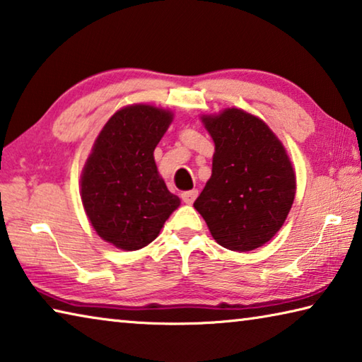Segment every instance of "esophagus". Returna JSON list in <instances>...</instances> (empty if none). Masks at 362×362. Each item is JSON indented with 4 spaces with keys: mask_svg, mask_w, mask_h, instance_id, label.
Instances as JSON below:
<instances>
[{
    "mask_svg": "<svg viewBox=\"0 0 362 362\" xmlns=\"http://www.w3.org/2000/svg\"><path fill=\"white\" fill-rule=\"evenodd\" d=\"M196 198H198V189H189V192L182 193V201L185 204H192Z\"/></svg>",
    "mask_w": 362,
    "mask_h": 362,
    "instance_id": "esophagus-1",
    "label": "esophagus"
}]
</instances>
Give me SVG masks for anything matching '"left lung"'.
<instances>
[{
    "label": "left lung",
    "instance_id": "obj_1",
    "mask_svg": "<svg viewBox=\"0 0 362 362\" xmlns=\"http://www.w3.org/2000/svg\"><path fill=\"white\" fill-rule=\"evenodd\" d=\"M201 119L216 153L194 209L220 246L254 250L276 235L291 211L296 198L291 159L265 122L244 110L226 108Z\"/></svg>",
    "mask_w": 362,
    "mask_h": 362
}]
</instances>
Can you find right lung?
Wrapping results in <instances>:
<instances>
[{
    "mask_svg": "<svg viewBox=\"0 0 362 362\" xmlns=\"http://www.w3.org/2000/svg\"><path fill=\"white\" fill-rule=\"evenodd\" d=\"M170 121L169 110L144 103L121 108L103 126L84 164L86 216L97 235L118 249L145 247L180 206L153 156Z\"/></svg>",
    "mask_w": 362,
    "mask_h": 362,
    "instance_id": "obj_1",
    "label": "right lung"
}]
</instances>
